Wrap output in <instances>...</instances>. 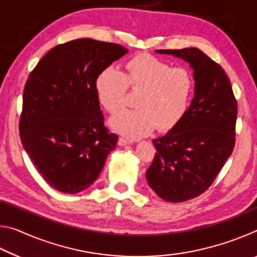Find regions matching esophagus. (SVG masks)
Segmentation results:
<instances>
[{
    "instance_id": "esophagus-1",
    "label": "esophagus",
    "mask_w": 257,
    "mask_h": 257,
    "mask_svg": "<svg viewBox=\"0 0 257 257\" xmlns=\"http://www.w3.org/2000/svg\"><path fill=\"white\" fill-rule=\"evenodd\" d=\"M132 144H133L132 142L128 141V139H124L122 137H120L119 141H118V145L119 146H125V145H132Z\"/></svg>"
}]
</instances>
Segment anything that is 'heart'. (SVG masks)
Here are the masks:
<instances>
[{"label": "heart", "instance_id": "b5f03b06", "mask_svg": "<svg viewBox=\"0 0 257 257\" xmlns=\"http://www.w3.org/2000/svg\"><path fill=\"white\" fill-rule=\"evenodd\" d=\"M127 86L141 92L136 110H124L112 116L108 125L113 132L129 139L176 128L189 110L194 79L185 68H172L165 61L141 53L125 63V72L105 68L95 80L98 103L108 113H116L127 101Z\"/></svg>", "mask_w": 257, "mask_h": 257}]
</instances>
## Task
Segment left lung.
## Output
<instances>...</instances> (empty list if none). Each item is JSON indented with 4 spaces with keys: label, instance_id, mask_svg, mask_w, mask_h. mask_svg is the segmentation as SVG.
I'll use <instances>...</instances> for the list:
<instances>
[{
    "label": "left lung",
    "instance_id": "8db88e82",
    "mask_svg": "<svg viewBox=\"0 0 257 257\" xmlns=\"http://www.w3.org/2000/svg\"><path fill=\"white\" fill-rule=\"evenodd\" d=\"M193 69L195 94L176 128L153 141L158 153L146 171L152 189L165 202L197 197L214 181L234 146L237 102L222 68L196 47L159 50Z\"/></svg>",
    "mask_w": 257,
    "mask_h": 257
}]
</instances>
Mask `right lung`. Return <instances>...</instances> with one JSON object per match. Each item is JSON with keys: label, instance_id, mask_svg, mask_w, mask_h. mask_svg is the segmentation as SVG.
Returning <instances> with one entry per match:
<instances>
[{"label": "right lung", "instance_id": "obj_1", "mask_svg": "<svg viewBox=\"0 0 257 257\" xmlns=\"http://www.w3.org/2000/svg\"><path fill=\"white\" fill-rule=\"evenodd\" d=\"M127 53L118 44L80 38L52 49L29 75L21 143L43 179L61 193L93 185L115 149L118 136L104 127L95 80Z\"/></svg>", "mask_w": 257, "mask_h": 257}]
</instances>
